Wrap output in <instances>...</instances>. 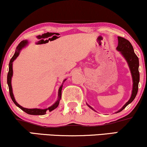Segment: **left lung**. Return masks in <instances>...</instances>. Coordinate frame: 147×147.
Here are the masks:
<instances>
[{
    "instance_id": "obj_1",
    "label": "left lung",
    "mask_w": 147,
    "mask_h": 147,
    "mask_svg": "<svg viewBox=\"0 0 147 147\" xmlns=\"http://www.w3.org/2000/svg\"><path fill=\"white\" fill-rule=\"evenodd\" d=\"M117 50L120 51L122 55L127 61L128 66L129 67V70L131 71V77H132L133 81V87L132 92H131V97L129 100L126 102L123 107L119 110L116 113H119L121 111H123L127 106L130 104L131 102L134 100L136 96L137 95L138 90V83L140 81V74H139V60L137 55L135 54L134 48L129 40L123 38V37L118 36V46L117 47ZM87 105L89 107H90L92 110H94L92 107L89 106L87 104Z\"/></svg>"
}]
</instances>
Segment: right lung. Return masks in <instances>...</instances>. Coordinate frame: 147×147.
Instances as JSON below:
<instances>
[{
	"instance_id": "obj_1",
	"label": "right lung",
	"mask_w": 147,
	"mask_h": 147,
	"mask_svg": "<svg viewBox=\"0 0 147 147\" xmlns=\"http://www.w3.org/2000/svg\"><path fill=\"white\" fill-rule=\"evenodd\" d=\"M28 44V41L26 40H22V41L20 42V43L18 45V47H16V52H15L13 56L12 57V58L11 59L10 62H9V72L8 75H7V84H8L9 86V94H10L11 98L13 100L15 105H16L17 107H18L20 109H22V111H24L25 113H28L29 115H45L46 111H52L53 110H54L55 109L58 107L59 103H60V100L61 99V96H62V87H63V83L62 85H61L60 88H59L58 90V99L53 104V105L51 106V107L47 108V109H26V108H24L22 107V106H20L19 104H18L15 100L13 94V90H12V86H11V78L13 76V62L16 60L17 58V57L20 54V52L21 50L22 49V48H24L26 45ZM66 79H64V81H63V83L66 81Z\"/></svg>"
}]
</instances>
